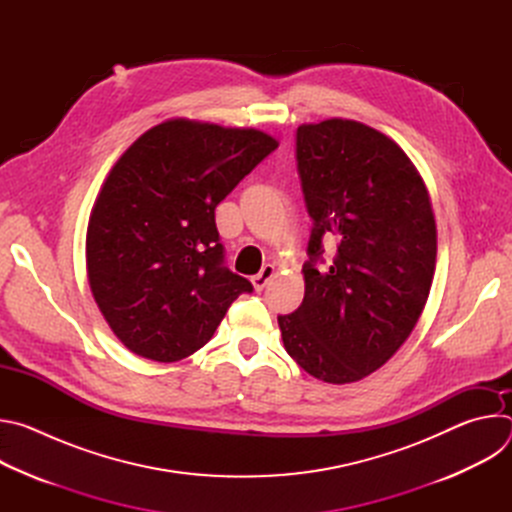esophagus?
<instances>
[{
    "mask_svg": "<svg viewBox=\"0 0 512 512\" xmlns=\"http://www.w3.org/2000/svg\"><path fill=\"white\" fill-rule=\"evenodd\" d=\"M273 275H275V267L267 263V265H263V267H261V271H259L257 275H253V279H251V281H253L255 289H257V291H261V289L269 283V279H271Z\"/></svg>",
    "mask_w": 512,
    "mask_h": 512,
    "instance_id": "esophagus-1",
    "label": "esophagus"
}]
</instances>
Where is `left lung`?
I'll return each instance as SVG.
<instances>
[{"mask_svg":"<svg viewBox=\"0 0 512 512\" xmlns=\"http://www.w3.org/2000/svg\"><path fill=\"white\" fill-rule=\"evenodd\" d=\"M296 162L312 231L304 302L277 316L283 346L312 377L354 383L399 350L427 302L437 255L429 194L399 145L356 121L298 127Z\"/></svg>","mask_w":512,"mask_h":512,"instance_id":"1","label":"left lung"}]
</instances>
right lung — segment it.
<instances>
[{
  "label": "right lung",
  "instance_id": "add662e5",
  "mask_svg": "<svg viewBox=\"0 0 512 512\" xmlns=\"http://www.w3.org/2000/svg\"><path fill=\"white\" fill-rule=\"evenodd\" d=\"M277 141L255 129L172 119L113 166L87 231V273L115 336L174 362L202 348L249 279L225 265L214 210Z\"/></svg>",
  "mask_w": 512,
  "mask_h": 512
}]
</instances>
